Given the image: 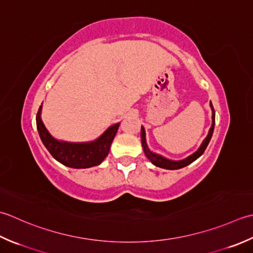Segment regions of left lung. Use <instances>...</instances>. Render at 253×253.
<instances>
[{
  "instance_id": "8db88e82",
  "label": "left lung",
  "mask_w": 253,
  "mask_h": 253,
  "mask_svg": "<svg viewBox=\"0 0 253 253\" xmlns=\"http://www.w3.org/2000/svg\"><path fill=\"white\" fill-rule=\"evenodd\" d=\"M210 106H211V108H212V126H211V128H210L208 136L204 138L203 143L201 144V146L199 147L197 152L193 153L192 155L188 156L187 158L182 159V161H170V159H168V158H165L161 155H158V154H155V153L149 151L148 147H147V144H146L145 130H144V127L142 126V130H141L142 146H143V149H144V153H145V155L149 159V161H151L157 167H161V168H164V169H169V170H174V169H180V168H183L185 166H188V165L193 163L195 159H198L201 155H202V154L205 151V148L208 147L211 138H212L213 131H214V126H215V111H214L212 102H210Z\"/></svg>"
}]
</instances>
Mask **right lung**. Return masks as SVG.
I'll return each mask as SVG.
<instances>
[{
    "instance_id": "right-lung-1",
    "label": "right lung",
    "mask_w": 253,
    "mask_h": 253,
    "mask_svg": "<svg viewBox=\"0 0 253 253\" xmlns=\"http://www.w3.org/2000/svg\"><path fill=\"white\" fill-rule=\"evenodd\" d=\"M41 109L36 116L37 128L43 145L49 153L64 166L71 168H90L99 165L109 154L111 143L119 128L120 122L108 127L97 140L87 143H70L54 138L41 120Z\"/></svg>"
}]
</instances>
